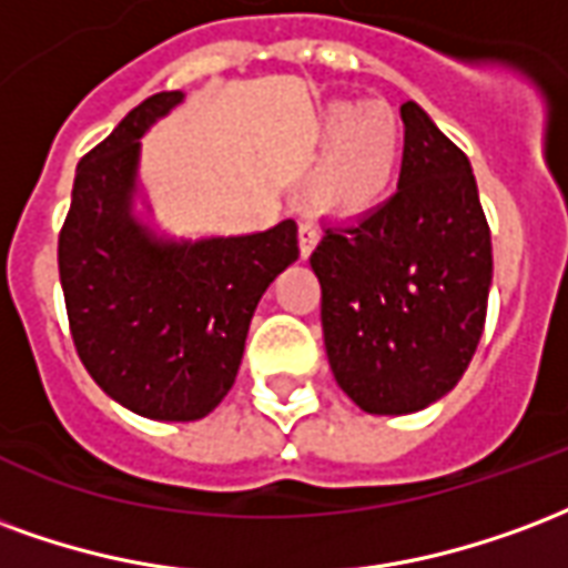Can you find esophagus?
I'll return each mask as SVG.
<instances>
[{
    "label": "esophagus",
    "mask_w": 568,
    "mask_h": 568,
    "mask_svg": "<svg viewBox=\"0 0 568 568\" xmlns=\"http://www.w3.org/2000/svg\"><path fill=\"white\" fill-rule=\"evenodd\" d=\"M321 233H317V226L312 221L300 223V254L308 256L314 251V244H317Z\"/></svg>",
    "instance_id": "esophagus-1"
}]
</instances>
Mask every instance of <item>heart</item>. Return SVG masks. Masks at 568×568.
<instances>
[{
	"mask_svg": "<svg viewBox=\"0 0 568 568\" xmlns=\"http://www.w3.org/2000/svg\"><path fill=\"white\" fill-rule=\"evenodd\" d=\"M326 144L312 172V193L335 214H359L387 196L405 148L403 118L384 102L338 99L321 111Z\"/></svg>",
	"mask_w": 568,
	"mask_h": 568,
	"instance_id": "obj_1",
	"label": "heart"
}]
</instances>
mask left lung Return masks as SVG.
Segmentation results:
<instances>
[{
  "mask_svg": "<svg viewBox=\"0 0 568 568\" xmlns=\"http://www.w3.org/2000/svg\"><path fill=\"white\" fill-rule=\"evenodd\" d=\"M399 187L326 226L312 268L338 387L369 415H412L457 387L494 281L490 226L469 156L405 102Z\"/></svg>",
  "mask_w": 568,
  "mask_h": 568,
  "instance_id": "obj_1",
  "label": "left lung"
}]
</instances>
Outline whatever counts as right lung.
I'll use <instances>...</instances> for the list:
<instances>
[{"instance_id": "1", "label": "right lung", "mask_w": 568, "mask_h": 568, "mask_svg": "<svg viewBox=\"0 0 568 568\" xmlns=\"http://www.w3.org/2000/svg\"><path fill=\"white\" fill-rule=\"evenodd\" d=\"M184 102L144 99L78 163L60 233V284L78 357L114 403L151 420H199L235 384L256 302L296 263V223L172 239L139 214L142 139Z\"/></svg>"}]
</instances>
